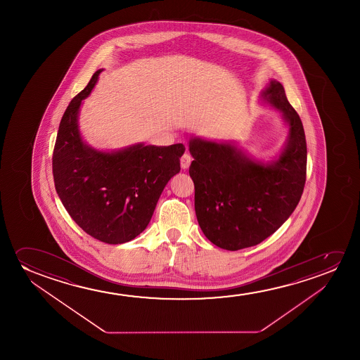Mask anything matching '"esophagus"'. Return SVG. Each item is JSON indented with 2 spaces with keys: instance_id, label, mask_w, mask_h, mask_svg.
Masks as SVG:
<instances>
[{
  "instance_id": "obj_1",
  "label": "esophagus",
  "mask_w": 360,
  "mask_h": 360,
  "mask_svg": "<svg viewBox=\"0 0 360 360\" xmlns=\"http://www.w3.org/2000/svg\"><path fill=\"white\" fill-rule=\"evenodd\" d=\"M191 162H192V156L189 153H184L182 158H181V167L183 169H187L191 166Z\"/></svg>"
}]
</instances>
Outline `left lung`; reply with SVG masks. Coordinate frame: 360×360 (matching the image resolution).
<instances>
[{
	"mask_svg": "<svg viewBox=\"0 0 360 360\" xmlns=\"http://www.w3.org/2000/svg\"><path fill=\"white\" fill-rule=\"evenodd\" d=\"M261 101L281 113L289 135L278 158L262 162L233 143L189 140L194 207L199 226L215 246L237 251L256 246L289 219L306 181V139L283 84L271 79Z\"/></svg>",
	"mask_w": 360,
	"mask_h": 360,
	"instance_id": "8db88e82",
	"label": "left lung"
}]
</instances>
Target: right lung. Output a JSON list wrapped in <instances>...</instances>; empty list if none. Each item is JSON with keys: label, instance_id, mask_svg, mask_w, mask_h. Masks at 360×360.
<instances>
[{"label": "right lung", "instance_id": "1", "mask_svg": "<svg viewBox=\"0 0 360 360\" xmlns=\"http://www.w3.org/2000/svg\"><path fill=\"white\" fill-rule=\"evenodd\" d=\"M102 70L70 102L60 122L53 153L55 189L77 225L109 245L131 241L146 229L168 181L181 171L183 143H136L99 151L84 143L79 114Z\"/></svg>", "mask_w": 360, "mask_h": 360}]
</instances>
